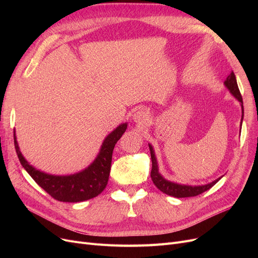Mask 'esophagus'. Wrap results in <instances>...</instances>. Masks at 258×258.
<instances>
[{"label":"esophagus","mask_w":258,"mask_h":258,"mask_svg":"<svg viewBox=\"0 0 258 258\" xmlns=\"http://www.w3.org/2000/svg\"><path fill=\"white\" fill-rule=\"evenodd\" d=\"M134 120L139 123V124H146L150 120V115L144 110H138L135 114H134Z\"/></svg>","instance_id":"34e87169"}]
</instances>
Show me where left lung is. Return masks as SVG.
Returning <instances> with one entry per match:
<instances>
[{"instance_id": "8db88e82", "label": "left lung", "mask_w": 258, "mask_h": 258, "mask_svg": "<svg viewBox=\"0 0 258 258\" xmlns=\"http://www.w3.org/2000/svg\"><path fill=\"white\" fill-rule=\"evenodd\" d=\"M225 86L227 89L230 91L231 95L235 97L239 102L241 103L242 107V119H243V101H242V97L240 90L238 88V84L236 80V75L233 72H231L227 79L225 81ZM241 119V123H242ZM151 151V158H152V171H151V177L152 181L155 184L157 188L162 191L163 194H167L169 196L176 197V198H187V197H195L198 196V195L205 192L206 190L210 189L211 187L214 186L218 181H220L221 177H218L212 183H209L206 185H200V186H190V185H182L177 184L174 182H170L168 179L163 177L158 171V165H157V159H156V156L154 153V148L151 144H148Z\"/></svg>"}]
</instances>
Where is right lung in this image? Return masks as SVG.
I'll return each mask as SVG.
<instances>
[{"instance_id": "obj_1", "label": "right lung", "mask_w": 258, "mask_h": 258, "mask_svg": "<svg viewBox=\"0 0 258 258\" xmlns=\"http://www.w3.org/2000/svg\"><path fill=\"white\" fill-rule=\"evenodd\" d=\"M126 129L127 122L119 124L105 138L95 161L81 172L71 175H51L36 170L22 156L15 131L14 143L21 166L37 185L58 201L80 202L97 197L104 190L110 176L113 150Z\"/></svg>"}]
</instances>
